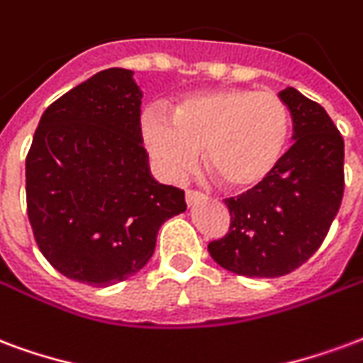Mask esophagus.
Returning <instances> with one entry per match:
<instances>
[{"label": "esophagus", "instance_id": "esophagus-1", "mask_svg": "<svg viewBox=\"0 0 363 363\" xmlns=\"http://www.w3.org/2000/svg\"><path fill=\"white\" fill-rule=\"evenodd\" d=\"M203 199H205V195H203V193L191 191V189H189V191H185V203H187V207H193V205H197V203Z\"/></svg>", "mask_w": 363, "mask_h": 363}]
</instances>
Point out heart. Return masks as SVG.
Returning a JSON list of instances; mask_svg holds the SVG:
<instances>
[{
	"instance_id": "obj_1",
	"label": "heart",
	"mask_w": 363,
	"mask_h": 363,
	"mask_svg": "<svg viewBox=\"0 0 363 363\" xmlns=\"http://www.w3.org/2000/svg\"><path fill=\"white\" fill-rule=\"evenodd\" d=\"M290 127V110L279 94L232 86L187 94L172 118L150 108L141 118V139L162 178L184 179L205 150V166L222 187L247 193L277 172Z\"/></svg>"
}]
</instances>
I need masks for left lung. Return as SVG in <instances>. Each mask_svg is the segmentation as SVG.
<instances>
[{"label":"left lung","instance_id":"8db88e82","mask_svg":"<svg viewBox=\"0 0 363 363\" xmlns=\"http://www.w3.org/2000/svg\"><path fill=\"white\" fill-rule=\"evenodd\" d=\"M294 145L265 184L226 199L230 230L208 243L226 271L274 279L303 265L323 243L345 193V141L325 108L292 86L279 94Z\"/></svg>","mask_w":363,"mask_h":363}]
</instances>
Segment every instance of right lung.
<instances>
[{
	"label": "right lung",
	"instance_id": "1",
	"mask_svg": "<svg viewBox=\"0 0 363 363\" xmlns=\"http://www.w3.org/2000/svg\"><path fill=\"white\" fill-rule=\"evenodd\" d=\"M143 92L112 67L42 113L26 156V211L55 271L112 286L149 263L164 222L184 213V191L158 184L141 139Z\"/></svg>",
	"mask_w": 363,
	"mask_h": 363
}]
</instances>
